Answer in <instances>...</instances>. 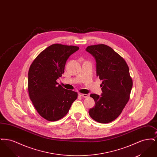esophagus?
<instances>
[{
  "mask_svg": "<svg viewBox=\"0 0 157 157\" xmlns=\"http://www.w3.org/2000/svg\"><path fill=\"white\" fill-rule=\"evenodd\" d=\"M79 95L83 98H87L88 97V95H87V94H79Z\"/></svg>",
  "mask_w": 157,
  "mask_h": 157,
  "instance_id": "esophagus-1",
  "label": "esophagus"
}]
</instances>
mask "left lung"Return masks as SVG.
I'll return each instance as SVG.
<instances>
[{
	"label": "left lung",
	"instance_id": "8db88e82",
	"mask_svg": "<svg viewBox=\"0 0 157 157\" xmlns=\"http://www.w3.org/2000/svg\"><path fill=\"white\" fill-rule=\"evenodd\" d=\"M86 51L95 58L97 76L102 80L101 96L90 95L95 104L89 114L97 122L109 123L118 118L129 99L132 79L129 67L125 60L107 45H91Z\"/></svg>",
	"mask_w": 157,
	"mask_h": 157
}]
</instances>
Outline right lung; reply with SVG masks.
<instances>
[{
  "label": "right lung",
  "instance_id": "right-lung-1",
  "mask_svg": "<svg viewBox=\"0 0 157 157\" xmlns=\"http://www.w3.org/2000/svg\"><path fill=\"white\" fill-rule=\"evenodd\" d=\"M79 47L53 44L39 55L28 72L30 100L39 114L49 121H56L67 115L78 94L63 88L56 82L64 72L69 56Z\"/></svg>",
  "mask_w": 157,
  "mask_h": 157
}]
</instances>
